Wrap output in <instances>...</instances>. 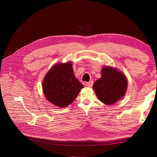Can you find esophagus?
<instances>
[{"label":"esophagus","mask_w":157,"mask_h":157,"mask_svg":"<svg viewBox=\"0 0 157 157\" xmlns=\"http://www.w3.org/2000/svg\"><path fill=\"white\" fill-rule=\"evenodd\" d=\"M93 83H94V82L92 81V80H91V81H90V82H86V86L87 87L90 88V87H92V86Z\"/></svg>","instance_id":"esophagus-1"}]
</instances>
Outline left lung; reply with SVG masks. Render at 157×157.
Returning <instances> with one entry per match:
<instances>
[{
    "mask_svg": "<svg viewBox=\"0 0 157 157\" xmlns=\"http://www.w3.org/2000/svg\"><path fill=\"white\" fill-rule=\"evenodd\" d=\"M128 86L126 76L110 66L101 69V77L93 84L97 97L106 105H113L124 96Z\"/></svg>",
    "mask_w": 157,
    "mask_h": 157,
    "instance_id": "left-lung-1",
    "label": "left lung"
}]
</instances>
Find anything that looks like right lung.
<instances>
[{
    "instance_id": "add662e5",
    "label": "right lung",
    "mask_w": 157,
    "mask_h": 157,
    "mask_svg": "<svg viewBox=\"0 0 157 157\" xmlns=\"http://www.w3.org/2000/svg\"><path fill=\"white\" fill-rule=\"evenodd\" d=\"M84 88L75 77L73 63H57L47 73L42 81L44 96L54 105L66 107L72 103Z\"/></svg>"
}]
</instances>
